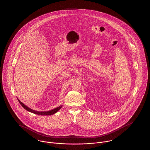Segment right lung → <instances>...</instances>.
<instances>
[{
	"label": "right lung",
	"instance_id": "right-lung-1",
	"mask_svg": "<svg viewBox=\"0 0 150 150\" xmlns=\"http://www.w3.org/2000/svg\"><path fill=\"white\" fill-rule=\"evenodd\" d=\"M19 103L21 104L22 105V106L23 107V108L26 110L27 111H29V112H31L32 113H34L35 114H37V115H53L54 114H55L57 112H58V111L62 108V105H60L58 107H57L52 110H50V111H35L34 110H32L31 108L28 107L27 106H26L25 105H24L23 103H22L18 99Z\"/></svg>",
	"mask_w": 150,
	"mask_h": 150
}]
</instances>
